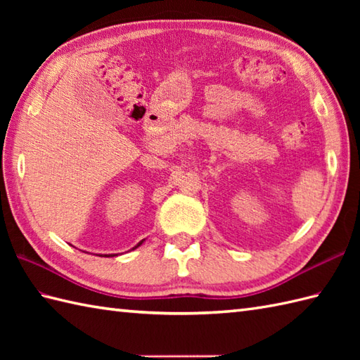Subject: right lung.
Listing matches in <instances>:
<instances>
[{
  "label": "right lung",
  "mask_w": 360,
  "mask_h": 360,
  "mask_svg": "<svg viewBox=\"0 0 360 360\" xmlns=\"http://www.w3.org/2000/svg\"><path fill=\"white\" fill-rule=\"evenodd\" d=\"M142 243H143V240H142V241H141V243H137V244H136V246H134V248H133V249H136V248H139V246H141V244H142ZM101 257H102V255H101Z\"/></svg>",
  "instance_id": "right-lung-1"
}]
</instances>
